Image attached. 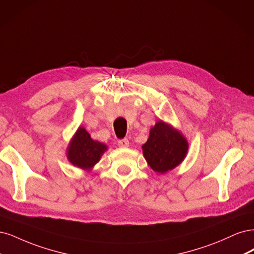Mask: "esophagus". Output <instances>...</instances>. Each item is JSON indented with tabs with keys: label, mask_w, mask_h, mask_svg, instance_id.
<instances>
[{
	"label": "esophagus",
	"mask_w": 254,
	"mask_h": 254,
	"mask_svg": "<svg viewBox=\"0 0 254 254\" xmlns=\"http://www.w3.org/2000/svg\"><path fill=\"white\" fill-rule=\"evenodd\" d=\"M118 145L121 146V148H127V146L129 145V142L127 138H124V139H119L118 140Z\"/></svg>",
	"instance_id": "obj_1"
}]
</instances>
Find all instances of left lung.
Instances as JSON below:
<instances>
[{"label":"left lung","mask_w":254,"mask_h":254,"mask_svg":"<svg viewBox=\"0 0 254 254\" xmlns=\"http://www.w3.org/2000/svg\"><path fill=\"white\" fill-rule=\"evenodd\" d=\"M144 158L158 173H166L181 163L188 152L186 138L168 126L158 121L150 130L148 141L142 145Z\"/></svg>","instance_id":"1"}]
</instances>
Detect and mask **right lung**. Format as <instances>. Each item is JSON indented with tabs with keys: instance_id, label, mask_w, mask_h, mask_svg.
I'll return each mask as SVG.
<instances>
[{
	"instance_id": "obj_1",
	"label": "right lung",
	"mask_w": 254,
	"mask_h": 254,
	"mask_svg": "<svg viewBox=\"0 0 254 254\" xmlns=\"http://www.w3.org/2000/svg\"><path fill=\"white\" fill-rule=\"evenodd\" d=\"M105 150V144L93 140L84 127H79L68 146L67 157L73 166L88 170L99 161Z\"/></svg>"
}]
</instances>
